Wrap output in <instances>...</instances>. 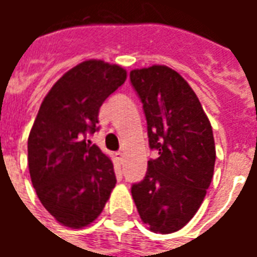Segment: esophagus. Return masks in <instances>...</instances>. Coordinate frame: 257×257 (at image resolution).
Listing matches in <instances>:
<instances>
[{
    "label": "esophagus",
    "mask_w": 257,
    "mask_h": 257,
    "mask_svg": "<svg viewBox=\"0 0 257 257\" xmlns=\"http://www.w3.org/2000/svg\"><path fill=\"white\" fill-rule=\"evenodd\" d=\"M115 158H117V161L119 164H123V153H121V151L115 153Z\"/></svg>",
    "instance_id": "obj_1"
}]
</instances>
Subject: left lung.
Segmentation results:
<instances>
[{"instance_id":"8db88e82","label":"left lung","mask_w":257,"mask_h":257,"mask_svg":"<svg viewBox=\"0 0 257 257\" xmlns=\"http://www.w3.org/2000/svg\"><path fill=\"white\" fill-rule=\"evenodd\" d=\"M131 84L143 104L149 146L158 157L132 184L140 219L151 231L184 227L202 204L213 178L212 126L187 81L167 66L132 70Z\"/></svg>"}]
</instances>
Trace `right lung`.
Segmentation results:
<instances>
[{
	"mask_svg": "<svg viewBox=\"0 0 257 257\" xmlns=\"http://www.w3.org/2000/svg\"><path fill=\"white\" fill-rule=\"evenodd\" d=\"M126 79L103 60H85L48 92L29 135V169L44 208L70 228L97 219L115 187L111 160L88 135L99 131V108Z\"/></svg>",
	"mask_w": 257,
	"mask_h": 257,
	"instance_id": "add662e5",
	"label": "right lung"
}]
</instances>
